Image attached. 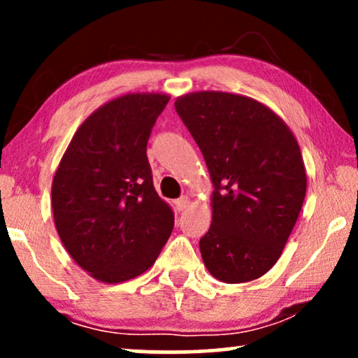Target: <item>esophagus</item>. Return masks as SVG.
<instances>
[{
	"instance_id": "1",
	"label": "esophagus",
	"mask_w": 358,
	"mask_h": 358,
	"mask_svg": "<svg viewBox=\"0 0 358 358\" xmlns=\"http://www.w3.org/2000/svg\"><path fill=\"white\" fill-rule=\"evenodd\" d=\"M190 205V199L189 197H180L176 200V208L179 210V212H182V210H185Z\"/></svg>"
}]
</instances>
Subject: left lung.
Here are the masks:
<instances>
[{"mask_svg":"<svg viewBox=\"0 0 358 358\" xmlns=\"http://www.w3.org/2000/svg\"><path fill=\"white\" fill-rule=\"evenodd\" d=\"M176 110L207 163L212 227L200 239L207 271L243 283L275 266L306 195V171L288 125L252 97L222 91L179 96Z\"/></svg>","mask_w":358,"mask_h":358,"instance_id":"1","label":"left lung"}]
</instances>
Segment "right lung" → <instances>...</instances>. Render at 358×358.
I'll list each match as a JSON object with an SVG mask.
<instances>
[{"instance_id":"right-lung-1","label":"right lung","mask_w":358,"mask_h":358,"mask_svg":"<svg viewBox=\"0 0 358 358\" xmlns=\"http://www.w3.org/2000/svg\"><path fill=\"white\" fill-rule=\"evenodd\" d=\"M161 92H130L80 125L52 182V210L63 246L104 283L135 278L153 266L174 227L155 190L146 145L168 104Z\"/></svg>"}]
</instances>
